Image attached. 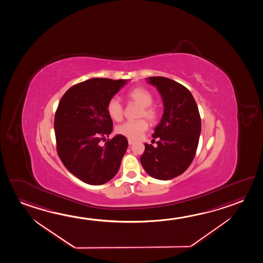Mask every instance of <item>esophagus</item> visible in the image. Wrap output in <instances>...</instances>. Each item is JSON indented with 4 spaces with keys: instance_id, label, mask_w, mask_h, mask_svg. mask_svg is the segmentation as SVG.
Masks as SVG:
<instances>
[{
    "instance_id": "esophagus-1",
    "label": "esophagus",
    "mask_w": 263,
    "mask_h": 263,
    "mask_svg": "<svg viewBox=\"0 0 263 263\" xmlns=\"http://www.w3.org/2000/svg\"><path fill=\"white\" fill-rule=\"evenodd\" d=\"M128 143H129V145H133L134 143V141H133V140H130V139H129L128 140Z\"/></svg>"
}]
</instances>
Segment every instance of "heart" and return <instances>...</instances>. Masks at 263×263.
Masks as SVG:
<instances>
[{
    "label": "heart",
    "mask_w": 263,
    "mask_h": 263,
    "mask_svg": "<svg viewBox=\"0 0 263 263\" xmlns=\"http://www.w3.org/2000/svg\"><path fill=\"white\" fill-rule=\"evenodd\" d=\"M128 98L130 101L136 103L142 107L140 117H145L149 120H156V110L152 107L154 101L152 93L143 87H136L130 90L128 93ZM107 112L112 120L120 121L123 118V107L120 99L113 98L108 101L107 105ZM148 129V124L144 120L136 121H126L119 125L116 128L117 133L127 137V138L136 140Z\"/></svg>",
    "instance_id": "b5f03b06"
}]
</instances>
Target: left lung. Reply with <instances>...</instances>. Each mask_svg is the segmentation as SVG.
Here are the masks:
<instances>
[{
	"mask_svg": "<svg viewBox=\"0 0 263 263\" xmlns=\"http://www.w3.org/2000/svg\"><path fill=\"white\" fill-rule=\"evenodd\" d=\"M146 81L160 93L164 112L153 134L159 138L157 146L144 144L141 164L153 178L168 180L184 173L195 156L201 129L200 113L185 86L162 76Z\"/></svg>",
	"mask_w": 263,
	"mask_h": 263,
	"instance_id": "1",
	"label": "left lung"
}]
</instances>
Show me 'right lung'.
<instances>
[{"label":"right lung","instance_id":"add662e5","mask_svg":"<svg viewBox=\"0 0 263 263\" xmlns=\"http://www.w3.org/2000/svg\"><path fill=\"white\" fill-rule=\"evenodd\" d=\"M127 82L92 78L71 86L59 103L54 120L59 156L67 170L90 185L114 178L127 150L128 141L120 134L100 144L113 129L107 103Z\"/></svg>","mask_w":263,"mask_h":263}]
</instances>
